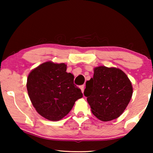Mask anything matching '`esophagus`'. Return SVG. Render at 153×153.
Returning <instances> with one entry per match:
<instances>
[{"label":"esophagus","instance_id":"esophagus-1","mask_svg":"<svg viewBox=\"0 0 153 153\" xmlns=\"http://www.w3.org/2000/svg\"><path fill=\"white\" fill-rule=\"evenodd\" d=\"M80 88H81V91H82V93H83V92H84V85H81Z\"/></svg>","mask_w":153,"mask_h":153}]
</instances>
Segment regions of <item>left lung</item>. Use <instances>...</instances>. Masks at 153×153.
<instances>
[{"mask_svg":"<svg viewBox=\"0 0 153 153\" xmlns=\"http://www.w3.org/2000/svg\"><path fill=\"white\" fill-rule=\"evenodd\" d=\"M84 95L91 111L102 121L118 118L128 105L133 93L130 80L118 68H94L93 78L86 81Z\"/></svg>","mask_w":153,"mask_h":153,"instance_id":"8db88e82","label":"left lung"}]
</instances>
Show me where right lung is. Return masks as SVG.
I'll use <instances>...</instances> for the list:
<instances>
[{
  "label": "right lung",
  "instance_id": "add662e5",
  "mask_svg": "<svg viewBox=\"0 0 153 153\" xmlns=\"http://www.w3.org/2000/svg\"><path fill=\"white\" fill-rule=\"evenodd\" d=\"M65 63L49 61L39 65L28 74L27 91L35 110L47 120L58 121L69 114L81 89L74 84V76L66 72Z\"/></svg>",
  "mask_w": 153,
  "mask_h": 153
}]
</instances>
